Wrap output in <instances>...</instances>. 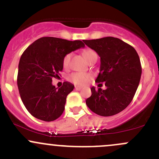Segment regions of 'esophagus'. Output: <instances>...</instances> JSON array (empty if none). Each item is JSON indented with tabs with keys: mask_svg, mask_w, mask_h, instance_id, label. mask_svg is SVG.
<instances>
[{
	"mask_svg": "<svg viewBox=\"0 0 159 159\" xmlns=\"http://www.w3.org/2000/svg\"><path fill=\"white\" fill-rule=\"evenodd\" d=\"M81 89H82V87H80V86H75V89H76V90H80Z\"/></svg>",
	"mask_w": 159,
	"mask_h": 159,
	"instance_id": "1",
	"label": "esophagus"
}]
</instances>
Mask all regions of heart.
Returning a JSON list of instances; mask_svg holds the SVG:
<instances>
[{
  "mask_svg": "<svg viewBox=\"0 0 159 159\" xmlns=\"http://www.w3.org/2000/svg\"><path fill=\"white\" fill-rule=\"evenodd\" d=\"M95 52L92 49H86L83 52V56L86 58L87 60L89 58V56H92L93 54H95ZM70 59H71V53H68L63 58L62 60V63H63L64 67H67L70 63ZM92 79V75L90 73H81V72H75V73H71L69 76V80L73 83L79 86H85L87 84L90 80Z\"/></svg>",
  "mask_w": 159,
  "mask_h": 159,
  "instance_id": "heart-1",
  "label": "heart"
}]
</instances>
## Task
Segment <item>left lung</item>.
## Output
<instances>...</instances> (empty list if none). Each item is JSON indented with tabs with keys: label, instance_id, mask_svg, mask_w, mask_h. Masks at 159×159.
<instances>
[{
	"label": "left lung",
	"instance_id": "obj_1",
	"mask_svg": "<svg viewBox=\"0 0 159 159\" xmlns=\"http://www.w3.org/2000/svg\"><path fill=\"white\" fill-rule=\"evenodd\" d=\"M100 57V68L96 83L106 89L94 86L86 99L88 107L103 117L115 115L125 110L136 93L141 75V65L136 50L124 41L114 37L83 40Z\"/></svg>",
	"mask_w": 159,
	"mask_h": 159
}]
</instances>
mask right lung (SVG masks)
<instances>
[{"instance_id": "1", "label": "right lung", "mask_w": 159, "mask_h": 159, "mask_svg": "<svg viewBox=\"0 0 159 159\" xmlns=\"http://www.w3.org/2000/svg\"><path fill=\"white\" fill-rule=\"evenodd\" d=\"M84 46L80 40L42 37L25 50L18 64L17 83L21 100L33 117L52 121L62 115L74 85L64 82L56 88L52 82L63 69L64 56Z\"/></svg>"}]
</instances>
